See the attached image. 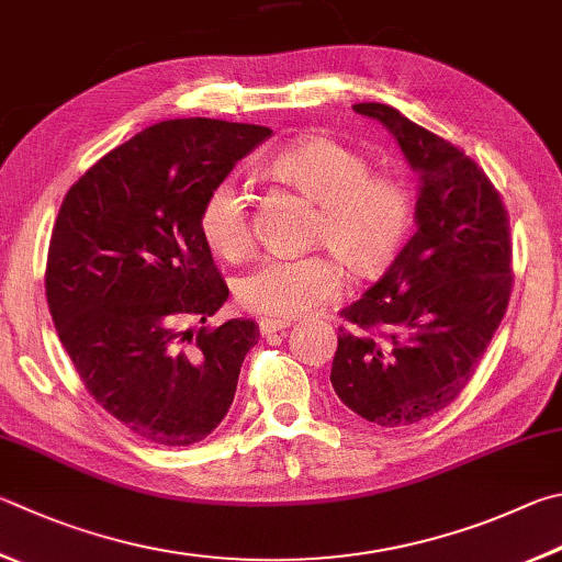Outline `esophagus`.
Listing matches in <instances>:
<instances>
[{
    "label": "esophagus",
    "mask_w": 562,
    "mask_h": 562,
    "mask_svg": "<svg viewBox=\"0 0 562 562\" xmlns=\"http://www.w3.org/2000/svg\"><path fill=\"white\" fill-rule=\"evenodd\" d=\"M260 324V334L262 336H272V334H280L284 329H290V322H280V319H268V316H262L258 322Z\"/></svg>",
    "instance_id": "esophagus-1"
}]
</instances>
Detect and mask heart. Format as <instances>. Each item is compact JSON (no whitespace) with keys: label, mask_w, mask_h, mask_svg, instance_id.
Here are the masks:
<instances>
[{"label":"heart","mask_w":562,"mask_h":562,"mask_svg":"<svg viewBox=\"0 0 562 562\" xmlns=\"http://www.w3.org/2000/svg\"><path fill=\"white\" fill-rule=\"evenodd\" d=\"M270 175L316 203L312 243L326 246L359 278L383 272L413 228V196L403 181L371 175L361 151L331 137L302 139L272 159ZM199 233L226 260L252 248L250 201L233 179L213 183L199 209ZM339 265L324 252L268 258L236 284L243 307L290 322L336 297Z\"/></svg>","instance_id":"obj_1"}]
</instances>
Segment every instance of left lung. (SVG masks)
I'll use <instances>...</instances> for the list:
<instances>
[{"mask_svg": "<svg viewBox=\"0 0 562 562\" xmlns=\"http://www.w3.org/2000/svg\"><path fill=\"white\" fill-rule=\"evenodd\" d=\"M383 122L420 175L417 231L383 278L341 310L331 385L381 427L445 411L472 381L514 288L508 211L472 157L395 108L359 103Z\"/></svg>", "mask_w": 562, "mask_h": 562, "instance_id": "1", "label": "left lung"}]
</instances>
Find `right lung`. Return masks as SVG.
I'll use <instances>...</instances> for the list:
<instances>
[{
	"mask_svg": "<svg viewBox=\"0 0 562 562\" xmlns=\"http://www.w3.org/2000/svg\"><path fill=\"white\" fill-rule=\"evenodd\" d=\"M270 135L165 120L98 159L60 203L46 258L58 339L95 403L142 440L189 447L216 430L258 344L252 319L199 331L177 324H206L228 300L199 209Z\"/></svg>",
	"mask_w": 562,
	"mask_h": 562,
	"instance_id": "right-lung-1",
	"label": "right lung"
}]
</instances>
